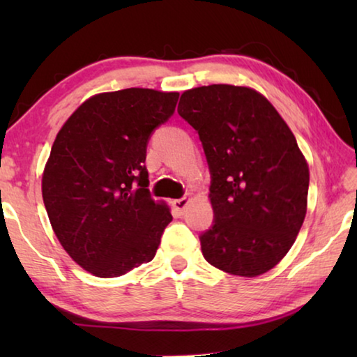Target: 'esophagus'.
Masks as SVG:
<instances>
[{
	"label": "esophagus",
	"mask_w": 357,
	"mask_h": 357,
	"mask_svg": "<svg viewBox=\"0 0 357 357\" xmlns=\"http://www.w3.org/2000/svg\"><path fill=\"white\" fill-rule=\"evenodd\" d=\"M189 203H190L189 198L184 197V198H178V200H174L173 202V206H174V209L178 211L179 214H184L187 206H189Z\"/></svg>",
	"instance_id": "obj_1"
}]
</instances>
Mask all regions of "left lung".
<instances>
[{
    "mask_svg": "<svg viewBox=\"0 0 357 357\" xmlns=\"http://www.w3.org/2000/svg\"><path fill=\"white\" fill-rule=\"evenodd\" d=\"M178 113L206 154L214 225L200 236L204 259L257 277L287 255L304 223L309 164L291 129L261 93L209 84L181 94Z\"/></svg>",
    "mask_w": 357,
    "mask_h": 357,
    "instance_id": "8db88e82",
    "label": "left lung"
}]
</instances>
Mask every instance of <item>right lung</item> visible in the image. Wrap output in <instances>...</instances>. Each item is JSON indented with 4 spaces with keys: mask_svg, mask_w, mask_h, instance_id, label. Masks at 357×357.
I'll use <instances>...</instances> for the list:
<instances>
[{
    "mask_svg": "<svg viewBox=\"0 0 357 357\" xmlns=\"http://www.w3.org/2000/svg\"><path fill=\"white\" fill-rule=\"evenodd\" d=\"M178 98L148 88L94 94L53 142L42 173L48 219L69 257L96 277L151 261L173 220L170 206L149 195L144 159L151 132Z\"/></svg>",
    "mask_w": 357,
    "mask_h": 357,
    "instance_id": "right-lung-1",
    "label": "right lung"
}]
</instances>
